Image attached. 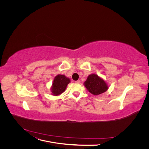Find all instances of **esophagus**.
<instances>
[{
	"label": "esophagus",
	"mask_w": 149,
	"mask_h": 149,
	"mask_svg": "<svg viewBox=\"0 0 149 149\" xmlns=\"http://www.w3.org/2000/svg\"><path fill=\"white\" fill-rule=\"evenodd\" d=\"M76 83H80V81L79 80H77V81H75Z\"/></svg>",
	"instance_id": "esophagus-1"
}]
</instances>
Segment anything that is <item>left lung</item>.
Instances as JSON below:
<instances>
[{
	"label": "left lung",
	"instance_id": "obj_1",
	"mask_svg": "<svg viewBox=\"0 0 149 149\" xmlns=\"http://www.w3.org/2000/svg\"><path fill=\"white\" fill-rule=\"evenodd\" d=\"M84 85L90 93L95 95L101 94L107 91L109 88L106 82L95 74L89 75L84 83Z\"/></svg>",
	"mask_w": 149,
	"mask_h": 149
}]
</instances>
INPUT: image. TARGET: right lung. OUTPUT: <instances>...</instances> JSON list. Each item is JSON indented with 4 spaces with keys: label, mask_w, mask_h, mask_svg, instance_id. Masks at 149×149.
Segmentation results:
<instances>
[{
    "label": "right lung",
    "mask_w": 149,
    "mask_h": 149,
    "mask_svg": "<svg viewBox=\"0 0 149 149\" xmlns=\"http://www.w3.org/2000/svg\"><path fill=\"white\" fill-rule=\"evenodd\" d=\"M70 79L64 75H57L55 77L52 85L51 88L52 95L57 96L64 92L68 84L70 83Z\"/></svg>",
    "instance_id": "right-lung-1"
}]
</instances>
